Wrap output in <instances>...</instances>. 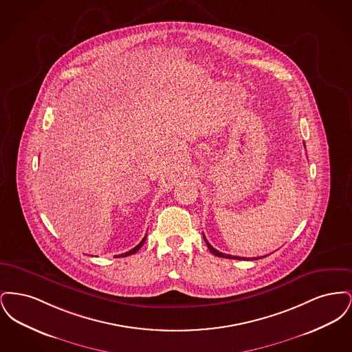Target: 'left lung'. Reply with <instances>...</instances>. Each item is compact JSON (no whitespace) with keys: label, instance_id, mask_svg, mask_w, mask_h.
Here are the masks:
<instances>
[{"label":"left lung","instance_id":"obj_1","mask_svg":"<svg viewBox=\"0 0 352 352\" xmlns=\"http://www.w3.org/2000/svg\"><path fill=\"white\" fill-rule=\"evenodd\" d=\"M203 239H204V241H206V244H207V247H208V250L211 253H214L215 256H218V257H224V258H237V260H258V258H263V257H265V256H261V257H253V258H247V257H239V256H231V254H226V253H221V252H219L218 250H215L208 241H207V239L204 237V234H203Z\"/></svg>","mask_w":352,"mask_h":352}]
</instances>
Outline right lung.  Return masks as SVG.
<instances>
[{
  "instance_id": "obj_1",
  "label": "right lung",
  "mask_w": 352,
  "mask_h": 352,
  "mask_svg": "<svg viewBox=\"0 0 352 352\" xmlns=\"http://www.w3.org/2000/svg\"><path fill=\"white\" fill-rule=\"evenodd\" d=\"M145 240H146V236L140 241V244L138 245H135L134 247L133 250H131L129 252H125V253H121V254H118L120 257H125V256H129V254H133V253H135V252L138 251L142 245H144V243H145ZM118 256H115V257H118Z\"/></svg>"
}]
</instances>
